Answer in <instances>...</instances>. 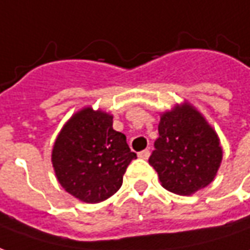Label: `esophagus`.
Listing matches in <instances>:
<instances>
[{
    "label": "esophagus",
    "instance_id": "obj_1",
    "mask_svg": "<svg viewBox=\"0 0 250 250\" xmlns=\"http://www.w3.org/2000/svg\"><path fill=\"white\" fill-rule=\"evenodd\" d=\"M149 156H150V150H149V149H145V150H142V152H139L138 153V157L139 159H142V160H147Z\"/></svg>",
    "mask_w": 250,
    "mask_h": 250
}]
</instances>
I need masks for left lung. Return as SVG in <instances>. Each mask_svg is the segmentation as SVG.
Here are the masks:
<instances>
[{
    "label": "left lung",
    "instance_id": "8db88e82",
    "mask_svg": "<svg viewBox=\"0 0 250 250\" xmlns=\"http://www.w3.org/2000/svg\"><path fill=\"white\" fill-rule=\"evenodd\" d=\"M222 159L218 134L191 104H176L161 113L149 164L164 189L179 196L194 194L215 179Z\"/></svg>",
    "mask_w": 250,
    "mask_h": 250
}]
</instances>
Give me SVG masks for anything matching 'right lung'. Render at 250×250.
I'll list each match as a JSON object with an SVG mask.
<instances>
[{"label": "right lung", "mask_w": 250, "mask_h": 250, "mask_svg": "<svg viewBox=\"0 0 250 250\" xmlns=\"http://www.w3.org/2000/svg\"><path fill=\"white\" fill-rule=\"evenodd\" d=\"M113 116L91 106L74 113L62 125L52 150L56 178L67 193L96 204L113 196L137 154L125 135L113 130Z\"/></svg>", "instance_id": "right-lung-1"}]
</instances>
